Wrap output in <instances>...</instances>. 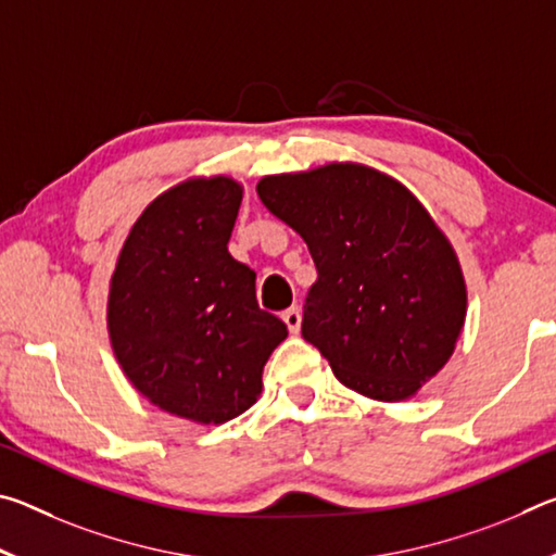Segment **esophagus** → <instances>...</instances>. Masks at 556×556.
<instances>
[{
    "label": "esophagus",
    "mask_w": 556,
    "mask_h": 556,
    "mask_svg": "<svg viewBox=\"0 0 556 556\" xmlns=\"http://www.w3.org/2000/svg\"><path fill=\"white\" fill-rule=\"evenodd\" d=\"M281 318H285V324L289 326L291 333H299L301 331V312H299V306L287 308V312L281 314Z\"/></svg>",
    "instance_id": "1"
}]
</instances>
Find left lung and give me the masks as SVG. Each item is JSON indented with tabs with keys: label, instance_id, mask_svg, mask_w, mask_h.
<instances>
[{
	"label": "left lung",
	"instance_id": "8db88e82",
	"mask_svg": "<svg viewBox=\"0 0 556 556\" xmlns=\"http://www.w3.org/2000/svg\"><path fill=\"white\" fill-rule=\"evenodd\" d=\"M257 195L314 257L301 336L363 397H417L454 355L468 304L454 244L417 195L357 162L262 176Z\"/></svg>",
	"mask_w": 556,
	"mask_h": 556
}]
</instances>
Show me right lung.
Returning <instances> with one entry per match:
<instances>
[{
	"instance_id": "add662e5",
	"label": "right lung",
	"mask_w": 556,
	"mask_h": 556,
	"mask_svg": "<svg viewBox=\"0 0 556 556\" xmlns=\"http://www.w3.org/2000/svg\"><path fill=\"white\" fill-rule=\"evenodd\" d=\"M242 203L232 176L166 188L131 225L110 277L108 336L125 378L174 417L225 425L262 394L287 326L262 312L255 271L228 240Z\"/></svg>"
}]
</instances>
